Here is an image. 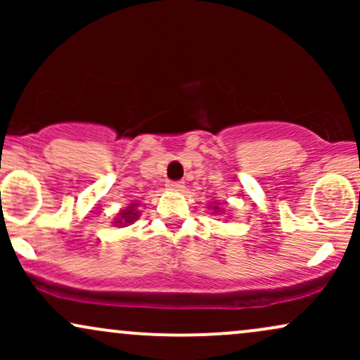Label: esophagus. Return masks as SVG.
Here are the masks:
<instances>
[{
  "label": "esophagus",
  "instance_id": "esophagus-1",
  "mask_svg": "<svg viewBox=\"0 0 360 360\" xmlns=\"http://www.w3.org/2000/svg\"><path fill=\"white\" fill-rule=\"evenodd\" d=\"M167 188L171 189V191H181V189L184 188V183L183 181H169Z\"/></svg>",
  "mask_w": 360,
  "mask_h": 360
}]
</instances>
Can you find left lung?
<instances>
[{
	"instance_id": "8db88e82",
	"label": "left lung",
	"mask_w": 360,
	"mask_h": 360,
	"mask_svg": "<svg viewBox=\"0 0 360 360\" xmlns=\"http://www.w3.org/2000/svg\"><path fill=\"white\" fill-rule=\"evenodd\" d=\"M214 210H220V208H218V206H214Z\"/></svg>"
}]
</instances>
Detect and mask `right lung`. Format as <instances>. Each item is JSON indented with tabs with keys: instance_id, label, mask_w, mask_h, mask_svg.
I'll use <instances>...</instances> for the list:
<instances>
[{
	"instance_id": "1",
	"label": "right lung",
	"mask_w": 360,
	"mask_h": 360,
	"mask_svg": "<svg viewBox=\"0 0 360 360\" xmlns=\"http://www.w3.org/2000/svg\"><path fill=\"white\" fill-rule=\"evenodd\" d=\"M137 206H139L137 203H131L130 206H128V208L122 210V212L118 213V218H117V221H115V223H120V225L127 226V225H130L131 221L137 220V218H139Z\"/></svg>"
}]
</instances>
